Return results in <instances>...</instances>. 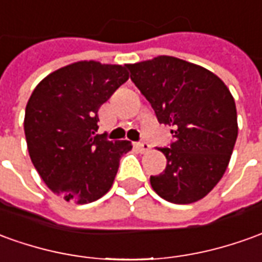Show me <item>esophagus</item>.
<instances>
[{
  "instance_id": "esophagus-1",
  "label": "esophagus",
  "mask_w": 262,
  "mask_h": 262,
  "mask_svg": "<svg viewBox=\"0 0 262 262\" xmlns=\"http://www.w3.org/2000/svg\"><path fill=\"white\" fill-rule=\"evenodd\" d=\"M135 147H137V148H138V151H140V152H142V154H144V152H148L149 149H151V145H149L147 141L137 142V144H135Z\"/></svg>"
}]
</instances>
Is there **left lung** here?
Instances as JSON below:
<instances>
[{
	"label": "left lung",
	"instance_id": "8db88e82",
	"mask_svg": "<svg viewBox=\"0 0 262 262\" xmlns=\"http://www.w3.org/2000/svg\"><path fill=\"white\" fill-rule=\"evenodd\" d=\"M174 141L160 148L167 167L151 187L174 204L201 200L224 176L237 141V108L224 82L203 67L161 55L127 66Z\"/></svg>",
	"mask_w": 262,
	"mask_h": 262
}]
</instances>
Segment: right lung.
<instances>
[{"instance_id":"obj_1","label":"right lung","mask_w":262,"mask_h":262,"mask_svg":"<svg viewBox=\"0 0 262 262\" xmlns=\"http://www.w3.org/2000/svg\"><path fill=\"white\" fill-rule=\"evenodd\" d=\"M128 79L127 66L79 61L45 77L25 108L24 131L34 167L66 201L88 204L107 194L129 141H108L98 110Z\"/></svg>"}]
</instances>
